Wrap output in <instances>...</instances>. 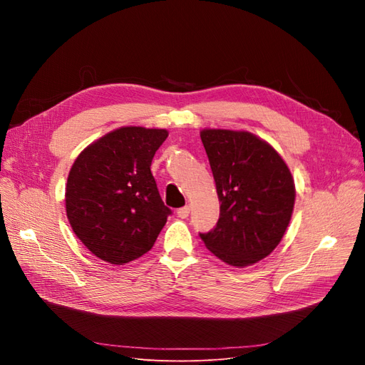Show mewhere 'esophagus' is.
<instances>
[{
    "mask_svg": "<svg viewBox=\"0 0 365 365\" xmlns=\"http://www.w3.org/2000/svg\"><path fill=\"white\" fill-rule=\"evenodd\" d=\"M190 210H192V207H190V205H185V207L180 208L178 212H176V215H178V217H181V219H185L187 216L190 215Z\"/></svg>",
    "mask_w": 365,
    "mask_h": 365,
    "instance_id": "esophagus-1",
    "label": "esophagus"
}]
</instances>
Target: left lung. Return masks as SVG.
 I'll use <instances>...</instances> for the list:
<instances>
[{
  "label": "left lung",
  "instance_id": "1",
  "mask_svg": "<svg viewBox=\"0 0 365 365\" xmlns=\"http://www.w3.org/2000/svg\"><path fill=\"white\" fill-rule=\"evenodd\" d=\"M201 140L220 202L207 250L236 268L264 259L280 244L295 202L288 164L269 143L247 130L202 129Z\"/></svg>",
  "mask_w": 365,
  "mask_h": 365
}]
</instances>
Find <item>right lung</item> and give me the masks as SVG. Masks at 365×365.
I'll return each instance as SVG.
<instances>
[{
  "instance_id": "obj_1",
  "label": "right lung",
  "mask_w": 365,
  "mask_h": 365,
  "mask_svg": "<svg viewBox=\"0 0 365 365\" xmlns=\"http://www.w3.org/2000/svg\"><path fill=\"white\" fill-rule=\"evenodd\" d=\"M165 129L123 126L86 146L65 187L70 225L96 257L125 264L146 254L168 222L150 172Z\"/></svg>"
}]
</instances>
